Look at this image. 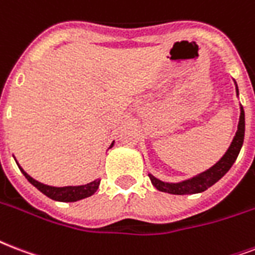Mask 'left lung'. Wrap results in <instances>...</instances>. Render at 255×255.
<instances>
[{
  "label": "left lung",
  "instance_id": "obj_1",
  "mask_svg": "<svg viewBox=\"0 0 255 255\" xmlns=\"http://www.w3.org/2000/svg\"><path fill=\"white\" fill-rule=\"evenodd\" d=\"M237 95H238V88H237ZM245 137V112L244 108L241 107V115H240V123H238V129L236 132V136L231 141L230 147L223 155L219 162H217L211 168L206 170L205 172L194 176L191 179L183 180L179 183H166L162 180L156 179L155 176L148 174L149 179L152 182L155 187L158 188L159 191L168 192V194H175V195H186V194H198V192H203L209 187H211L214 183H217L223 175L226 174L227 171L230 170L231 166L238 158L242 144H244Z\"/></svg>",
  "mask_w": 255,
  "mask_h": 255
}]
</instances>
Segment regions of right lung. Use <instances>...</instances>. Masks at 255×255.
Listing matches in <instances>:
<instances>
[{"label": "right lung", "instance_id": "obj_1", "mask_svg": "<svg viewBox=\"0 0 255 255\" xmlns=\"http://www.w3.org/2000/svg\"><path fill=\"white\" fill-rule=\"evenodd\" d=\"M114 145V143L111 144V147ZM19 167V166H18ZM21 172L25 175V178L30 182V183L34 186L36 188H38L40 191L46 195L50 199L58 202H76L80 201V199H84V198L91 197L92 194L96 192V190L99 188V184H100V180H93L91 183L84 184V186H67V187H52V186H46V184H42L40 182H37L29 176L26 172H25L21 167H19Z\"/></svg>", "mask_w": 255, "mask_h": 255}]
</instances>
